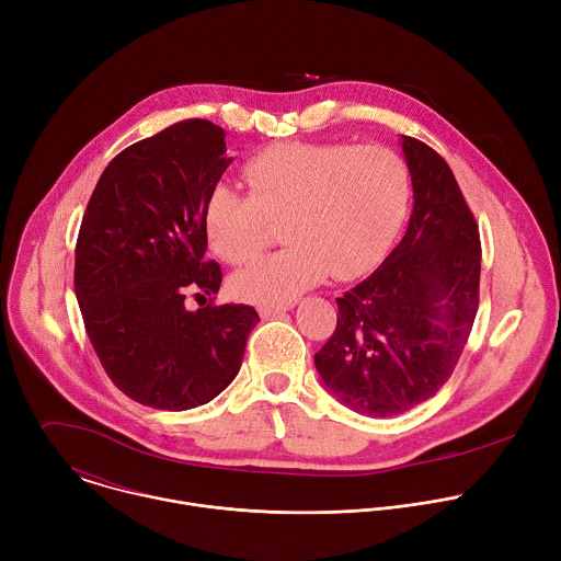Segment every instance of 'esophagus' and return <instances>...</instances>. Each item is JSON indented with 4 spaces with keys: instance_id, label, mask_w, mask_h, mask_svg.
I'll return each instance as SVG.
<instances>
[{
    "instance_id": "34e87169",
    "label": "esophagus",
    "mask_w": 561,
    "mask_h": 561,
    "mask_svg": "<svg viewBox=\"0 0 561 561\" xmlns=\"http://www.w3.org/2000/svg\"><path fill=\"white\" fill-rule=\"evenodd\" d=\"M290 308H293V304H264V306H260V314L266 319V317L282 314V312H286Z\"/></svg>"
}]
</instances>
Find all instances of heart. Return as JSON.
<instances>
[{
  "instance_id": "b5f03b06",
  "label": "heart",
  "mask_w": 561,
  "mask_h": 561,
  "mask_svg": "<svg viewBox=\"0 0 561 561\" xmlns=\"http://www.w3.org/2000/svg\"><path fill=\"white\" fill-rule=\"evenodd\" d=\"M249 193L217 184L204 204L210 249L228 264L253 262L282 224L288 244L239 271L230 288L255 304H290L331 275L355 277L402 219L411 175L394 150L368 144H275L242 169Z\"/></svg>"
}]
</instances>
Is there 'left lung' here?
<instances>
[{"instance_id":"1","label":"left lung","mask_w":561,"mask_h":561,"mask_svg":"<svg viewBox=\"0 0 561 561\" xmlns=\"http://www.w3.org/2000/svg\"><path fill=\"white\" fill-rule=\"evenodd\" d=\"M413 213L381 266L337 297V327L314 355L324 386L355 413L390 417L453 375L477 306L482 244L444 157L402 135Z\"/></svg>"}]
</instances>
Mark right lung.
Segmentation results:
<instances>
[{
	"mask_svg": "<svg viewBox=\"0 0 561 561\" xmlns=\"http://www.w3.org/2000/svg\"><path fill=\"white\" fill-rule=\"evenodd\" d=\"M226 133L184 119L124 148L102 173L79 226L75 295L113 383L157 411L208 404L239 373L260 314L247 304L188 310L215 295L204 204L232 162Z\"/></svg>",
	"mask_w": 561,
	"mask_h": 561,
	"instance_id": "obj_1",
	"label": "right lung"
}]
</instances>
